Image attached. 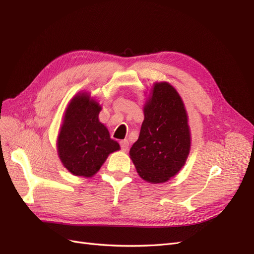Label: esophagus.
I'll list each match as a JSON object with an SVG mask.
<instances>
[{"instance_id": "esophagus-1", "label": "esophagus", "mask_w": 254, "mask_h": 254, "mask_svg": "<svg viewBox=\"0 0 254 254\" xmlns=\"http://www.w3.org/2000/svg\"><path fill=\"white\" fill-rule=\"evenodd\" d=\"M120 144H121V147H122L123 151H127L128 150V148H129V142L127 140H122L120 142Z\"/></svg>"}]
</instances>
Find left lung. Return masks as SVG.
<instances>
[{
	"label": "left lung",
	"mask_w": 254,
	"mask_h": 254,
	"mask_svg": "<svg viewBox=\"0 0 254 254\" xmlns=\"http://www.w3.org/2000/svg\"><path fill=\"white\" fill-rule=\"evenodd\" d=\"M189 117L181 96L170 82H155L144 105V121L130 159L141 178L163 183L178 174L190 150Z\"/></svg>",
	"instance_id": "left-lung-1"
}]
</instances>
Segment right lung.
Masks as SVG:
<instances>
[{
	"label": "right lung",
	"mask_w": 254,
	"mask_h": 254,
	"mask_svg": "<svg viewBox=\"0 0 254 254\" xmlns=\"http://www.w3.org/2000/svg\"><path fill=\"white\" fill-rule=\"evenodd\" d=\"M102 106L89 92H79L67 104L57 137L61 162L74 176L93 177L110 153L120 150L99 122Z\"/></svg>",
	"instance_id": "right-lung-1"
}]
</instances>
